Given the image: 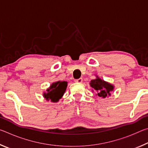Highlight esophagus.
Returning <instances> with one entry per match:
<instances>
[{
    "label": "esophagus",
    "mask_w": 148,
    "mask_h": 148,
    "mask_svg": "<svg viewBox=\"0 0 148 148\" xmlns=\"http://www.w3.org/2000/svg\"><path fill=\"white\" fill-rule=\"evenodd\" d=\"M82 81H83V79L82 78H79V79H76L74 80V82H76V83H82Z\"/></svg>",
    "instance_id": "1"
}]
</instances>
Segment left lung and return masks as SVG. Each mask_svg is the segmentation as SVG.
Returning a JSON list of instances; mask_svg holds the SVG:
<instances>
[{"label": "left lung", "mask_w": 148, "mask_h": 148, "mask_svg": "<svg viewBox=\"0 0 148 148\" xmlns=\"http://www.w3.org/2000/svg\"><path fill=\"white\" fill-rule=\"evenodd\" d=\"M90 86L97 92V95L102 98H106L110 96V93L113 91L114 86L97 76V78L92 79L90 82Z\"/></svg>", "instance_id": "left-lung-1"}]
</instances>
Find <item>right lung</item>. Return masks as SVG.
<instances>
[{"mask_svg":"<svg viewBox=\"0 0 148 148\" xmlns=\"http://www.w3.org/2000/svg\"><path fill=\"white\" fill-rule=\"evenodd\" d=\"M67 82L59 81L53 83L49 88L47 89V92H44V97L47 101L57 102L63 96L66 89Z\"/></svg>","mask_w":148,"mask_h":148,"instance_id":"right-lung-1","label":"right lung"}]
</instances>
